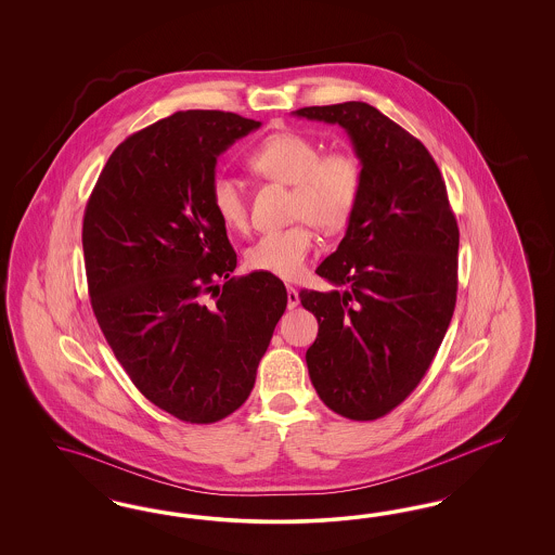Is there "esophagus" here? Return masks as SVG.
Returning a JSON list of instances; mask_svg holds the SVG:
<instances>
[{"mask_svg":"<svg viewBox=\"0 0 555 555\" xmlns=\"http://www.w3.org/2000/svg\"><path fill=\"white\" fill-rule=\"evenodd\" d=\"M286 302H288V309L299 305V291L295 286H286Z\"/></svg>","mask_w":555,"mask_h":555,"instance_id":"34e87169","label":"esophagus"}]
</instances>
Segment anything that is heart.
Instances as JSON below:
<instances>
[{
    "label": "heart",
    "mask_w": 555,
    "mask_h": 555,
    "mask_svg": "<svg viewBox=\"0 0 555 555\" xmlns=\"http://www.w3.org/2000/svg\"><path fill=\"white\" fill-rule=\"evenodd\" d=\"M248 165L269 181L291 185L288 216L297 221L260 235L246 250V264L286 281L297 279L315 248L309 223L323 234H337L353 218L364 185L362 165L352 152L321 154L320 144L301 132L269 135L248 154ZM209 205L228 230L246 228V193L232 175L218 172L211 179Z\"/></svg>",
    "instance_id": "b5f03b06"
}]
</instances>
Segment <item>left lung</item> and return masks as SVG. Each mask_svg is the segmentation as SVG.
I'll return each mask as SVG.
<instances>
[{
	"instance_id": "8db88e82",
	"label": "left lung",
	"mask_w": 555,
	"mask_h": 555,
	"mask_svg": "<svg viewBox=\"0 0 555 555\" xmlns=\"http://www.w3.org/2000/svg\"><path fill=\"white\" fill-rule=\"evenodd\" d=\"M295 116L339 124L364 172L346 235L315 270L344 291L299 293L320 323L307 369L337 415L378 420L417 388L454 315L457 221L434 156L376 107L346 101Z\"/></svg>"
}]
</instances>
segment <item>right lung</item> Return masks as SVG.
I'll return each mask as SVG.
<instances>
[{"instance_id": "obj_1", "label": "right lung", "mask_w": 555, "mask_h": 555, "mask_svg": "<svg viewBox=\"0 0 555 555\" xmlns=\"http://www.w3.org/2000/svg\"><path fill=\"white\" fill-rule=\"evenodd\" d=\"M256 128L218 109L158 119L112 152L85 207L101 332L135 388L186 423L244 404L286 309L274 274H232L237 256L209 205L219 154Z\"/></svg>"}]
</instances>
